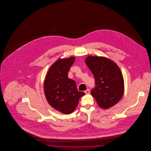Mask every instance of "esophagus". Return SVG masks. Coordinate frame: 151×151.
<instances>
[{"mask_svg":"<svg viewBox=\"0 0 151 151\" xmlns=\"http://www.w3.org/2000/svg\"><path fill=\"white\" fill-rule=\"evenodd\" d=\"M85 93L86 94H89L90 93V91H89V89H88L87 90H86V91H85Z\"/></svg>","mask_w":151,"mask_h":151,"instance_id":"1","label":"esophagus"}]
</instances>
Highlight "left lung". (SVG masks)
I'll use <instances>...</instances> for the list:
<instances>
[{
	"mask_svg": "<svg viewBox=\"0 0 151 151\" xmlns=\"http://www.w3.org/2000/svg\"><path fill=\"white\" fill-rule=\"evenodd\" d=\"M85 62L93 75L96 86L91 94L101 108L116 104L124 92V80L118 65L108 58L88 56Z\"/></svg>",
	"mask_w": 151,
	"mask_h": 151,
	"instance_id": "obj_1",
	"label": "left lung"
}]
</instances>
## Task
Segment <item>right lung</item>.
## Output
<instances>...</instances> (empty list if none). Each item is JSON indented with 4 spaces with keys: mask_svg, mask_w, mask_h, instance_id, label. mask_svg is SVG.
I'll use <instances>...</instances> for the list:
<instances>
[{
    "mask_svg": "<svg viewBox=\"0 0 151 151\" xmlns=\"http://www.w3.org/2000/svg\"><path fill=\"white\" fill-rule=\"evenodd\" d=\"M75 58L58 59L51 65L43 84L48 103L58 111L69 114L77 107L79 99L85 93L78 91L74 80L68 78V72Z\"/></svg>",
    "mask_w": 151,
    "mask_h": 151,
    "instance_id": "right-lung-1",
    "label": "right lung"
}]
</instances>
